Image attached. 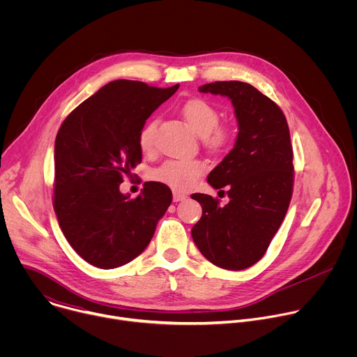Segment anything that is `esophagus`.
Listing matches in <instances>:
<instances>
[{
  "instance_id": "obj_1",
  "label": "esophagus",
  "mask_w": 357,
  "mask_h": 357,
  "mask_svg": "<svg viewBox=\"0 0 357 357\" xmlns=\"http://www.w3.org/2000/svg\"><path fill=\"white\" fill-rule=\"evenodd\" d=\"M188 196L185 193H181V192H174V202H181V200H185Z\"/></svg>"
}]
</instances>
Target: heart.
Listing matches in <instances>:
<instances>
[{"label": "heart", "instance_id": "1", "mask_svg": "<svg viewBox=\"0 0 357 357\" xmlns=\"http://www.w3.org/2000/svg\"><path fill=\"white\" fill-rule=\"evenodd\" d=\"M182 114L188 124L205 139V144L213 149L223 148L231 139V131L226 127H219V110L203 98H192L183 105ZM157 121L146 123L138 135L139 148L148 152L154 146ZM205 164L195 158L168 160L154 171V178L176 190H188L199 176L205 172Z\"/></svg>", "mask_w": 357, "mask_h": 357}]
</instances>
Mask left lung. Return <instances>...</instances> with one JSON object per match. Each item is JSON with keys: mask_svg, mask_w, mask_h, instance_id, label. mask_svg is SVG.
Instances as JSON below:
<instances>
[{"mask_svg": "<svg viewBox=\"0 0 357 357\" xmlns=\"http://www.w3.org/2000/svg\"><path fill=\"white\" fill-rule=\"evenodd\" d=\"M199 91L231 100L238 134L208 176L215 189H227L230 200L220 206L219 199L193 193L202 218L192 227V238L211 263L238 271L264 256L288 211L294 186L289 128L282 110L248 83L215 82Z\"/></svg>", "mask_w": 357, "mask_h": 357, "instance_id": "1", "label": "left lung"}]
</instances>
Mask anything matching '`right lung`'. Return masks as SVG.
<instances>
[{
	"mask_svg": "<svg viewBox=\"0 0 357 357\" xmlns=\"http://www.w3.org/2000/svg\"><path fill=\"white\" fill-rule=\"evenodd\" d=\"M178 87L110 82L58 131L54 209L69 244L94 267L117 268L139 256L171 205L172 192L161 182H146L135 199L120 183L142 160L138 135L146 119Z\"/></svg>",
	"mask_w": 357,
	"mask_h": 357,
	"instance_id": "add662e5",
	"label": "right lung"
}]
</instances>
